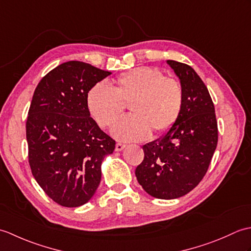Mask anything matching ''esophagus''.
<instances>
[{
  "label": "esophagus",
  "instance_id": "obj_1",
  "mask_svg": "<svg viewBox=\"0 0 251 251\" xmlns=\"http://www.w3.org/2000/svg\"><path fill=\"white\" fill-rule=\"evenodd\" d=\"M125 148H126V146H125V145H123V143H116V146H115V151L120 152V151H122V150H124Z\"/></svg>",
  "mask_w": 251,
  "mask_h": 251
}]
</instances>
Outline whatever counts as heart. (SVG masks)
<instances>
[{
  "label": "heart",
  "instance_id": "b5f03b06",
  "mask_svg": "<svg viewBox=\"0 0 251 251\" xmlns=\"http://www.w3.org/2000/svg\"><path fill=\"white\" fill-rule=\"evenodd\" d=\"M130 103L132 115L117 122L112 134L119 140L140 141L170 129L182 109L183 90L173 77L154 68L138 67L117 77L111 88L98 83L88 90L86 105L90 116L106 128L113 125Z\"/></svg>",
  "mask_w": 251,
  "mask_h": 251
}]
</instances>
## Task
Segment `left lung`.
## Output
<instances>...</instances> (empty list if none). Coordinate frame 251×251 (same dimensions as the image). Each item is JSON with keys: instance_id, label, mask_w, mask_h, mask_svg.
<instances>
[{"instance_id": "1", "label": "left lung", "mask_w": 251, "mask_h": 251, "mask_svg": "<svg viewBox=\"0 0 251 251\" xmlns=\"http://www.w3.org/2000/svg\"><path fill=\"white\" fill-rule=\"evenodd\" d=\"M166 62L182 87V109L170 129L142 147L145 158L135 174L148 194L174 200L188 194L204 178L217 148L218 127L215 106L201 78L185 63Z\"/></svg>"}]
</instances>
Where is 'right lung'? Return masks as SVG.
I'll list each match as a JSON object with an SVG mask.
<instances>
[{"instance_id": "right-lung-1", "label": "right lung", "mask_w": 251, "mask_h": 251, "mask_svg": "<svg viewBox=\"0 0 251 251\" xmlns=\"http://www.w3.org/2000/svg\"><path fill=\"white\" fill-rule=\"evenodd\" d=\"M110 74L89 63L68 61L47 73L32 97L25 125L31 172L63 207L82 206L92 199L103 158L115 149L86 105L88 90Z\"/></svg>"}]
</instances>
